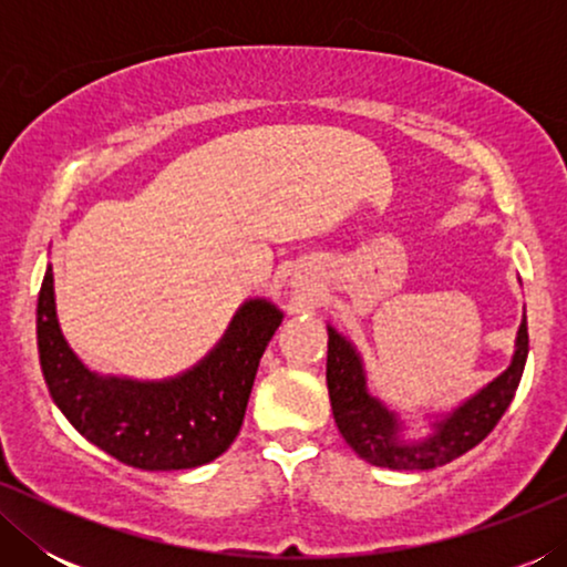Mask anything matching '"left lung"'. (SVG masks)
Segmentation results:
<instances>
[{
  "label": "left lung",
  "mask_w": 567,
  "mask_h": 567,
  "mask_svg": "<svg viewBox=\"0 0 567 567\" xmlns=\"http://www.w3.org/2000/svg\"><path fill=\"white\" fill-rule=\"evenodd\" d=\"M526 353H529V332L524 317L508 369L456 405L452 413L433 417L431 433L421 439H405V423L400 421V415L369 392L361 353L351 340L328 324V392L340 436L361 460L377 467H441L470 452L495 429L522 382Z\"/></svg>",
  "instance_id": "8db88e82"
}]
</instances>
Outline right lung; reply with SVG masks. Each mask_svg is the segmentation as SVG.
Masks as SVG:
<instances>
[{"label": "right lung", "instance_id": "add662e5", "mask_svg": "<svg viewBox=\"0 0 567 567\" xmlns=\"http://www.w3.org/2000/svg\"><path fill=\"white\" fill-rule=\"evenodd\" d=\"M281 320L274 301L247 299L219 343L183 374L159 382L105 377L66 343L49 266L38 293V353L53 402L90 444L136 470H190L237 439L260 355Z\"/></svg>", "mask_w": 567, "mask_h": 567}]
</instances>
